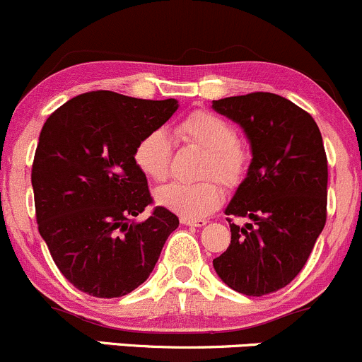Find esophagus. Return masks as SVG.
<instances>
[{"instance_id": "obj_1", "label": "esophagus", "mask_w": 362, "mask_h": 362, "mask_svg": "<svg viewBox=\"0 0 362 362\" xmlns=\"http://www.w3.org/2000/svg\"><path fill=\"white\" fill-rule=\"evenodd\" d=\"M180 222L184 226H191V227H201L204 223H208L206 218H180Z\"/></svg>"}]
</instances>
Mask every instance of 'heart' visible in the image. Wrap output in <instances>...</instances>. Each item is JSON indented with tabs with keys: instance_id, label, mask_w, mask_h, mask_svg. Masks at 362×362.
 Here are the masks:
<instances>
[{
	"instance_id": "b5f03b06",
	"label": "heart",
	"mask_w": 362,
	"mask_h": 362,
	"mask_svg": "<svg viewBox=\"0 0 362 362\" xmlns=\"http://www.w3.org/2000/svg\"><path fill=\"white\" fill-rule=\"evenodd\" d=\"M173 133L180 142L204 151L197 177L206 180L196 184L171 182L154 192L156 203L177 213L182 218H201L222 204V184H239L246 171L248 156L235 142L234 128L210 111H194L177 121ZM133 163L144 177L161 182L168 177L171 165V144L163 130H152L133 147Z\"/></svg>"
}]
</instances>
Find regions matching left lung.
Returning <instances> with one entry per match:
<instances>
[{
  "label": "left lung",
  "mask_w": 362,
  "mask_h": 362,
  "mask_svg": "<svg viewBox=\"0 0 362 362\" xmlns=\"http://www.w3.org/2000/svg\"><path fill=\"white\" fill-rule=\"evenodd\" d=\"M213 109L245 130L251 146L248 175L226 208L245 216L230 223V245L213 260L234 291L262 296L290 284L309 260L326 223L328 159L309 112L269 91L213 100Z\"/></svg>",
  "instance_id": "8db88e82"
}]
</instances>
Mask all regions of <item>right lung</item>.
Returning <instances> with one entry per match:
<instances>
[{"label":"right lung","instance_id":"add662e5","mask_svg":"<svg viewBox=\"0 0 362 362\" xmlns=\"http://www.w3.org/2000/svg\"><path fill=\"white\" fill-rule=\"evenodd\" d=\"M178 109L116 91L78 95L50 114L34 154L37 229L62 276L97 298L132 293L149 277L178 216L154 201L133 147Z\"/></svg>","mask_w":362,"mask_h":362}]
</instances>
